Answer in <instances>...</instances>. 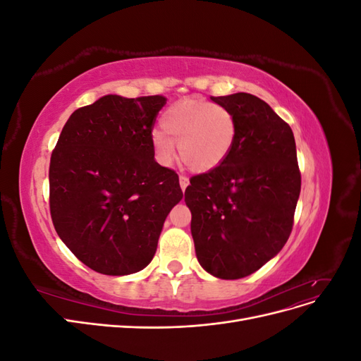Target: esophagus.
Instances as JSON below:
<instances>
[{
    "instance_id": "esophagus-1",
    "label": "esophagus",
    "mask_w": 361,
    "mask_h": 361,
    "mask_svg": "<svg viewBox=\"0 0 361 361\" xmlns=\"http://www.w3.org/2000/svg\"><path fill=\"white\" fill-rule=\"evenodd\" d=\"M179 183H180L182 191H185V190H187V187H188L190 179H188L187 176H185V174H179Z\"/></svg>"
}]
</instances>
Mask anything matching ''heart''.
Returning <instances> with one entry per match:
<instances>
[{"instance_id": "obj_1", "label": "heart", "mask_w": 361, "mask_h": 361, "mask_svg": "<svg viewBox=\"0 0 361 361\" xmlns=\"http://www.w3.org/2000/svg\"><path fill=\"white\" fill-rule=\"evenodd\" d=\"M152 133V147L161 164H170L179 146L185 166L194 171L212 170L226 159L236 137L233 113L221 104L185 99L173 104Z\"/></svg>"}]
</instances>
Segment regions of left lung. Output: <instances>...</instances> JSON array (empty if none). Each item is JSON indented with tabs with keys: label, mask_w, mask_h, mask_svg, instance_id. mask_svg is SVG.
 <instances>
[{
	"label": "left lung",
	"mask_w": 361,
	"mask_h": 361,
	"mask_svg": "<svg viewBox=\"0 0 361 361\" xmlns=\"http://www.w3.org/2000/svg\"><path fill=\"white\" fill-rule=\"evenodd\" d=\"M236 120L226 159L190 179L195 255L209 274L236 280L253 274L286 244L301 190L290 126L250 93L211 96Z\"/></svg>",
	"instance_id": "obj_1"
}]
</instances>
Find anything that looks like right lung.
<instances>
[{
	"label": "right lung",
	"mask_w": 361,
	"mask_h": 361,
	"mask_svg": "<svg viewBox=\"0 0 361 361\" xmlns=\"http://www.w3.org/2000/svg\"><path fill=\"white\" fill-rule=\"evenodd\" d=\"M161 94H106L73 111L49 164L54 227L84 265L126 276L150 264L171 207L183 192L176 171L161 167L152 129Z\"/></svg>",
	"instance_id": "obj_1"
}]
</instances>
